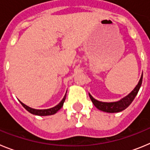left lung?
<instances>
[{
	"instance_id": "8db88e82",
	"label": "left lung",
	"mask_w": 150,
	"mask_h": 150,
	"mask_svg": "<svg viewBox=\"0 0 150 150\" xmlns=\"http://www.w3.org/2000/svg\"><path fill=\"white\" fill-rule=\"evenodd\" d=\"M142 80H143V74L141 75V77H140V80H139L138 83L136 86L134 90H132V91L131 93L128 94L127 96H125V98H122L121 100H118L116 102H101L99 101V100H97L96 99H95L93 97L91 96L90 94L89 95L90 98H91V101L94 104V105L98 108V110L101 111H104V112H121V111L124 110L132 104V102L133 101L134 98L136 97V95L138 93V91L140 89V86H141V84H142Z\"/></svg>"
}]
</instances>
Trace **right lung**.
Here are the masks:
<instances>
[{
  "label": "right lung",
  "mask_w": 150,
  "mask_h": 150,
  "mask_svg": "<svg viewBox=\"0 0 150 150\" xmlns=\"http://www.w3.org/2000/svg\"><path fill=\"white\" fill-rule=\"evenodd\" d=\"M67 93V92H66ZM66 98V94L64 96L63 99L62 100V101L59 103L58 105H56L55 107H52V108H50V109H46V110H36V109H33L31 107H29L28 106L25 105V104H24L22 102L20 101L21 104L23 106L25 110H27L29 112H30L31 114L34 115H37V116H50V115H53L55 113H56L59 110L61 109L62 107L64 104V102Z\"/></svg>",
  "instance_id": "1"
}]
</instances>
